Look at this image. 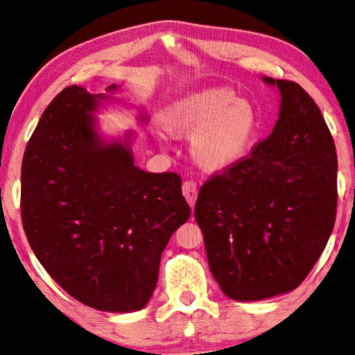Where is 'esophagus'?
Listing matches in <instances>:
<instances>
[{
  "instance_id": "esophagus-1",
  "label": "esophagus",
  "mask_w": 355,
  "mask_h": 355,
  "mask_svg": "<svg viewBox=\"0 0 355 355\" xmlns=\"http://www.w3.org/2000/svg\"><path fill=\"white\" fill-rule=\"evenodd\" d=\"M182 191H183V196H185V200L188 201V205H190L193 208V206H195V201H196V195H198V188H196V183L193 180L183 182Z\"/></svg>"
}]
</instances>
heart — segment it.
<instances>
[{
  "label": "heart",
  "instance_id": "heart-1",
  "mask_svg": "<svg viewBox=\"0 0 355 355\" xmlns=\"http://www.w3.org/2000/svg\"><path fill=\"white\" fill-rule=\"evenodd\" d=\"M173 136L193 137V157L208 172L237 167L254 154L262 119L252 103L230 87H209L173 101L162 116Z\"/></svg>",
  "mask_w": 355,
  "mask_h": 355
}]
</instances>
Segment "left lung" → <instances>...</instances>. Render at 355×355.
<instances>
[{
  "label": "left lung",
  "mask_w": 355,
  "mask_h": 355,
  "mask_svg": "<svg viewBox=\"0 0 355 355\" xmlns=\"http://www.w3.org/2000/svg\"><path fill=\"white\" fill-rule=\"evenodd\" d=\"M280 89V116L237 167L200 188L195 219L224 295L255 302L295 290L315 267L338 209V157L320 107L298 83Z\"/></svg>",
  "instance_id": "8db88e82"
}]
</instances>
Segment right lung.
<instances>
[{
	"instance_id": "1",
	"label": "right lung",
	"mask_w": 355,
	"mask_h": 355,
	"mask_svg": "<svg viewBox=\"0 0 355 355\" xmlns=\"http://www.w3.org/2000/svg\"><path fill=\"white\" fill-rule=\"evenodd\" d=\"M101 98L71 85L46 107L22 159L21 218L70 297L128 313L150 300L165 245L191 211L180 175L144 172L125 146L101 144L89 114Z\"/></svg>"
}]
</instances>
